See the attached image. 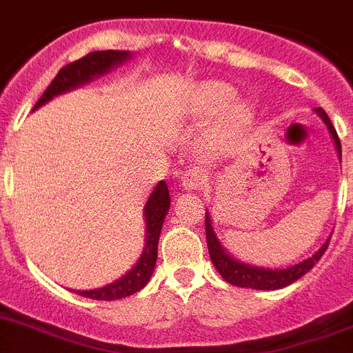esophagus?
Listing matches in <instances>:
<instances>
[{"label": "esophagus", "mask_w": 353, "mask_h": 353, "mask_svg": "<svg viewBox=\"0 0 353 353\" xmlns=\"http://www.w3.org/2000/svg\"><path fill=\"white\" fill-rule=\"evenodd\" d=\"M205 174L199 170H190L182 174V187L185 190H198L205 185Z\"/></svg>", "instance_id": "34e87169"}]
</instances>
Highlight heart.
Wrapping results in <instances>:
<instances>
[{"instance_id":"obj_1","label":"heart","mask_w":353,"mask_h":353,"mask_svg":"<svg viewBox=\"0 0 353 353\" xmlns=\"http://www.w3.org/2000/svg\"><path fill=\"white\" fill-rule=\"evenodd\" d=\"M236 96L238 89L221 80L199 83L192 92V112L198 117H212L224 110L208 140L210 147L216 150L229 145L236 137L247 131L255 119L254 105L243 99L234 101Z\"/></svg>"}]
</instances>
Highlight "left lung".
Masks as SVG:
<instances>
[{
	"mask_svg": "<svg viewBox=\"0 0 353 353\" xmlns=\"http://www.w3.org/2000/svg\"><path fill=\"white\" fill-rule=\"evenodd\" d=\"M315 113L322 119L325 125H327L329 132H331V138L334 140L336 152H338V157L341 161V143H339L338 132H336L334 125H332L331 119L327 117V113L322 108H315ZM205 229H206V245H208L210 259H212L215 270L221 273V276L224 278L225 282H229L231 285L243 287V289H255V290H276L283 289V287L290 285L296 280L303 276V274L308 273L315 263H319L320 257L324 255V252L327 250V245L331 241V236L327 238L322 247L312 255V257L305 259L301 263L294 264L289 268H263V266H254V264H248L240 261V259L232 257L222 243L216 238V232L213 229L212 216H210L208 210H206V219H205Z\"/></svg>",
	"mask_w": 353,
	"mask_h": 353,
	"instance_id": "8db88e82",
	"label": "left lung"
}]
</instances>
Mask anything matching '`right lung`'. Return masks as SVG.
Wrapping results in <instances>:
<instances>
[{"instance_id": "obj_1", "label": "right lung", "mask_w": 353, "mask_h": 353, "mask_svg": "<svg viewBox=\"0 0 353 353\" xmlns=\"http://www.w3.org/2000/svg\"><path fill=\"white\" fill-rule=\"evenodd\" d=\"M131 56L132 54L129 50H96L83 56L82 59L75 61V63L66 64L64 68H61L56 79L52 80L50 85L38 99L33 112L50 101L52 98L70 92L80 85H85L98 77L108 73L113 68L121 66L125 61L131 59ZM170 190H168L166 182L161 180L145 203V247L138 257L137 264L124 276L108 283V285L92 290H73V292L89 297V299H98V301H113V299H122V297H128L143 289L152 278V273H154L155 261H157V243H159L164 219L170 212Z\"/></svg>"}]
</instances>
